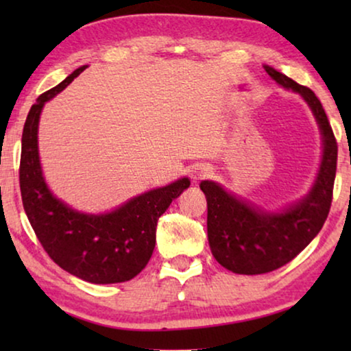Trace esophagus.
<instances>
[{"instance_id":"34e87169","label":"esophagus","mask_w":351,"mask_h":351,"mask_svg":"<svg viewBox=\"0 0 351 351\" xmlns=\"http://www.w3.org/2000/svg\"><path fill=\"white\" fill-rule=\"evenodd\" d=\"M210 172H213V169H210L209 166H199V167H196L193 172H191V179H193V182L201 180V179H204V177L210 176Z\"/></svg>"}]
</instances>
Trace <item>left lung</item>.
<instances>
[{"instance_id":"left-lung-1","label":"left lung","mask_w":351,"mask_h":351,"mask_svg":"<svg viewBox=\"0 0 351 351\" xmlns=\"http://www.w3.org/2000/svg\"><path fill=\"white\" fill-rule=\"evenodd\" d=\"M265 71L278 84L300 94L308 104L323 136V160L310 193L280 213L258 209L215 182H201L199 186L208 199L210 251L220 265L239 275L276 270L308 246L328 219L337 169V142L319 99L306 86L271 66L265 65Z\"/></svg>"}]
</instances>
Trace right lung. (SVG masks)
Returning <instances> with one entry per match:
<instances>
[{
  "label": "right lung",
  "mask_w": 351,
  "mask_h": 351,
  "mask_svg": "<svg viewBox=\"0 0 351 351\" xmlns=\"http://www.w3.org/2000/svg\"><path fill=\"white\" fill-rule=\"evenodd\" d=\"M41 94L28 112L22 134L19 180L23 209L36 238L60 268L94 285L124 282L137 276L150 261L158 219L190 180H176L136 196L107 214H83L57 199L47 189L38 155V123L47 100L65 89L81 71Z\"/></svg>",
  "instance_id": "obj_1"
}]
</instances>
